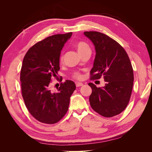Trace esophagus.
<instances>
[{
	"instance_id": "esophagus-1",
	"label": "esophagus",
	"mask_w": 152,
	"mask_h": 152,
	"mask_svg": "<svg viewBox=\"0 0 152 152\" xmlns=\"http://www.w3.org/2000/svg\"><path fill=\"white\" fill-rule=\"evenodd\" d=\"M83 86V84L81 83V82H76V86L77 87H80Z\"/></svg>"
}]
</instances>
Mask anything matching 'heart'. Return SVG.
I'll return each instance as SVG.
<instances>
[{
  "mask_svg": "<svg viewBox=\"0 0 152 152\" xmlns=\"http://www.w3.org/2000/svg\"><path fill=\"white\" fill-rule=\"evenodd\" d=\"M76 48H77L78 52H79V53L80 54L84 53L85 51H86V50H90V48L89 46V45L84 42H78L76 45ZM63 59H64V56L63 55H61V56H60V61H63ZM73 77L75 78V79H77L78 80H80L82 79V75L79 72H75V73H74V74H73Z\"/></svg>",
  "mask_w": 152,
  "mask_h": 152,
  "instance_id": "heart-1",
  "label": "heart"
}]
</instances>
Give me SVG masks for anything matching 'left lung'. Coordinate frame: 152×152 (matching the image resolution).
<instances>
[{
    "instance_id": "left-lung-1",
    "label": "left lung",
    "mask_w": 152,
    "mask_h": 152,
    "mask_svg": "<svg viewBox=\"0 0 152 152\" xmlns=\"http://www.w3.org/2000/svg\"><path fill=\"white\" fill-rule=\"evenodd\" d=\"M93 43L96 56L91 79L103 76L107 83L97 87L89 83L92 93L89 102L96 112L104 117L120 114L127 106L131 96L134 73L126 50L115 40L98 31H84Z\"/></svg>"
}]
</instances>
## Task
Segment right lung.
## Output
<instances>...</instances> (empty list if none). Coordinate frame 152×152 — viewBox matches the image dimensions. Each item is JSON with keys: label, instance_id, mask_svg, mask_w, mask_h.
Instances as JSON below:
<instances>
[{"label": "right lung", "instance_id": "1", "mask_svg": "<svg viewBox=\"0 0 152 152\" xmlns=\"http://www.w3.org/2000/svg\"><path fill=\"white\" fill-rule=\"evenodd\" d=\"M72 35L70 32L48 37L30 48L23 58L20 73L22 96L30 114L42 123L60 121L76 89L74 82L69 80L61 83L56 93L50 89L51 77H56L60 69L61 50Z\"/></svg>", "mask_w": 152, "mask_h": 152}]
</instances>
